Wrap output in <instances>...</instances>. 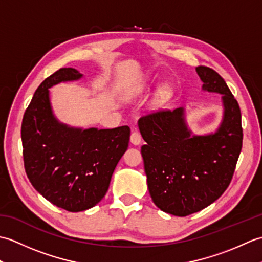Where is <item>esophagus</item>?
Returning a JSON list of instances; mask_svg holds the SVG:
<instances>
[{
  "label": "esophagus",
  "instance_id": "34e87169",
  "mask_svg": "<svg viewBox=\"0 0 262 262\" xmlns=\"http://www.w3.org/2000/svg\"><path fill=\"white\" fill-rule=\"evenodd\" d=\"M130 142L134 144V145H140L142 142V136L140 134V132L137 129H133L132 135H130Z\"/></svg>",
  "mask_w": 262,
  "mask_h": 262
}]
</instances>
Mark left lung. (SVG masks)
Returning a JSON list of instances; mask_svg holds the SVG:
<instances>
[{
	"mask_svg": "<svg viewBox=\"0 0 262 262\" xmlns=\"http://www.w3.org/2000/svg\"><path fill=\"white\" fill-rule=\"evenodd\" d=\"M196 71L204 91L222 94L224 116L214 134L192 135L182 108L157 111L138 120L146 142L141 152L149 194L161 210L181 217L206 208L223 194L243 141L241 110L223 77L207 66Z\"/></svg>",
	"mask_w": 262,
	"mask_h": 262,
	"instance_id": "left-lung-1",
	"label": "left lung"
}]
</instances>
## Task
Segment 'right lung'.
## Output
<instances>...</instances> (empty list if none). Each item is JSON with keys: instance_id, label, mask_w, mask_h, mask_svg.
<instances>
[{"instance_id": "right-lung-1", "label": "right lung", "mask_w": 262, "mask_h": 262, "mask_svg": "<svg viewBox=\"0 0 262 262\" xmlns=\"http://www.w3.org/2000/svg\"><path fill=\"white\" fill-rule=\"evenodd\" d=\"M81 77L71 68L48 76L33 94L21 126L28 179L48 202L73 213L93 207L104 197L130 136L128 126L81 129L55 118L48 89Z\"/></svg>"}]
</instances>
